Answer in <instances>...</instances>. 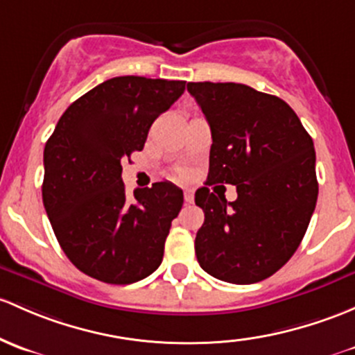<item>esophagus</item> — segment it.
I'll use <instances>...</instances> for the list:
<instances>
[{
	"mask_svg": "<svg viewBox=\"0 0 355 355\" xmlns=\"http://www.w3.org/2000/svg\"><path fill=\"white\" fill-rule=\"evenodd\" d=\"M184 199L187 204L193 202V190L192 189H185L184 190Z\"/></svg>",
	"mask_w": 355,
	"mask_h": 355,
	"instance_id": "34e87169",
	"label": "esophagus"
}]
</instances>
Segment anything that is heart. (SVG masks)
Instances as JSON below:
<instances>
[{
	"label": "heart",
	"mask_w": 355,
	"mask_h": 355,
	"mask_svg": "<svg viewBox=\"0 0 355 355\" xmlns=\"http://www.w3.org/2000/svg\"><path fill=\"white\" fill-rule=\"evenodd\" d=\"M178 178H184L185 177V175H187V173H185V171L184 170H178Z\"/></svg>",
	"instance_id": "obj_1"
}]
</instances>
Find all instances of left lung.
<instances>
[{
	"label": "left lung",
	"instance_id": "1",
	"mask_svg": "<svg viewBox=\"0 0 355 355\" xmlns=\"http://www.w3.org/2000/svg\"><path fill=\"white\" fill-rule=\"evenodd\" d=\"M211 125L206 185H236L227 202L209 187L197 231L200 267L219 281L253 284L279 270L300 246L318 199L315 146L279 96L240 83H189Z\"/></svg>",
	"mask_w": 355,
	"mask_h": 355
}]
</instances>
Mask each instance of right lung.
<instances>
[{
  "instance_id": "1",
  "label": "right lung",
  "mask_w": 355,
  "mask_h": 355,
  "mask_svg": "<svg viewBox=\"0 0 355 355\" xmlns=\"http://www.w3.org/2000/svg\"><path fill=\"white\" fill-rule=\"evenodd\" d=\"M185 81L117 76L73 102L44 148L42 200L62 252L83 274L132 284L159 267L184 192L170 182L125 193L121 162Z\"/></svg>"
}]
</instances>
